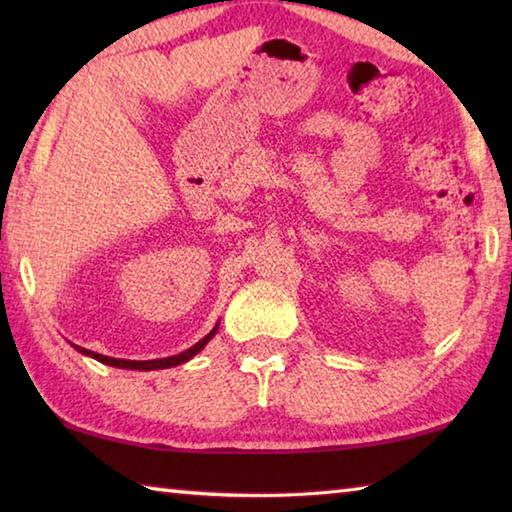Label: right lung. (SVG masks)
<instances>
[{
  "instance_id": "right-lung-1",
  "label": "right lung",
  "mask_w": 512,
  "mask_h": 512,
  "mask_svg": "<svg viewBox=\"0 0 512 512\" xmlns=\"http://www.w3.org/2000/svg\"><path fill=\"white\" fill-rule=\"evenodd\" d=\"M216 329H219V323L214 325V329L207 336H203L201 341H198L196 345H192V348L180 352V354H173V357H164V359H151V361H128V359H115V357H106V354H99V352H90L85 348H79V345H74L76 350H79L81 354H88V357L97 359L101 363H106V366H115V368H128V370H160V368H173V366H180V363L189 361L192 357H196L198 352H201L207 343H210L212 336L216 334Z\"/></svg>"
}]
</instances>
